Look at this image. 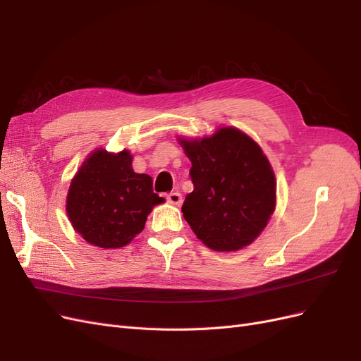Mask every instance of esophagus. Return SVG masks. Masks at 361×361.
I'll return each mask as SVG.
<instances>
[{"instance_id":"34e87169","label":"esophagus","mask_w":361,"mask_h":361,"mask_svg":"<svg viewBox=\"0 0 361 361\" xmlns=\"http://www.w3.org/2000/svg\"><path fill=\"white\" fill-rule=\"evenodd\" d=\"M167 200L171 204H180L182 203V195H180V192H170V194H167Z\"/></svg>"}]
</instances>
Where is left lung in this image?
Returning a JSON list of instances; mask_svg holds the SVG:
<instances>
[{
  "mask_svg": "<svg viewBox=\"0 0 361 361\" xmlns=\"http://www.w3.org/2000/svg\"><path fill=\"white\" fill-rule=\"evenodd\" d=\"M179 143L191 161L182 212L192 232L216 251L253 243L276 209V176L259 145L236 128Z\"/></svg>",
  "mask_w": 361,
  "mask_h": 361,
  "instance_id": "obj_1",
  "label": "left lung"
}]
</instances>
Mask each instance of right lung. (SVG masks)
Segmentation results:
<instances>
[{
	"label": "right lung",
	"mask_w": 361,
	"mask_h": 361,
	"mask_svg": "<svg viewBox=\"0 0 361 361\" xmlns=\"http://www.w3.org/2000/svg\"><path fill=\"white\" fill-rule=\"evenodd\" d=\"M162 202L149 174L134 171L128 150L108 154L99 149L72 179L66 212L75 232L87 243L118 248L143 231L152 207Z\"/></svg>",
	"instance_id": "obj_1"
}]
</instances>
